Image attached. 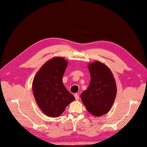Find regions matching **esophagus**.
Returning <instances> with one entry per match:
<instances>
[{
  "instance_id": "1",
  "label": "esophagus",
  "mask_w": 147,
  "mask_h": 147,
  "mask_svg": "<svg viewBox=\"0 0 147 147\" xmlns=\"http://www.w3.org/2000/svg\"><path fill=\"white\" fill-rule=\"evenodd\" d=\"M74 97H75L76 100H78L79 99V95L77 94V93H76V94H74Z\"/></svg>"
}]
</instances>
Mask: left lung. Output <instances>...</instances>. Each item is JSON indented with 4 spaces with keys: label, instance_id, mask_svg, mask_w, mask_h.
Here are the masks:
<instances>
[{
    "label": "left lung",
    "instance_id": "left-lung-1",
    "mask_svg": "<svg viewBox=\"0 0 147 147\" xmlns=\"http://www.w3.org/2000/svg\"><path fill=\"white\" fill-rule=\"evenodd\" d=\"M88 69L91 80L81 98L89 112L102 116L110 111L114 102L117 93L115 80L110 69L99 61L90 64Z\"/></svg>",
    "mask_w": 147,
    "mask_h": 147
}]
</instances>
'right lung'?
I'll use <instances>...</instances> for the list:
<instances>
[{"label": "right lung", "mask_w": 147, "mask_h": 147, "mask_svg": "<svg viewBox=\"0 0 147 147\" xmlns=\"http://www.w3.org/2000/svg\"><path fill=\"white\" fill-rule=\"evenodd\" d=\"M67 65L64 58H52L43 65L33 79L34 97L42 111L49 117L59 116L75 100L62 83Z\"/></svg>", "instance_id": "obj_1"}]
</instances>
